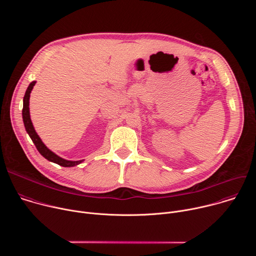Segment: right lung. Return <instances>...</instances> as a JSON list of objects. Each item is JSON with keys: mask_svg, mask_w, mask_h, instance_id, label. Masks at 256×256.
<instances>
[{"mask_svg": "<svg viewBox=\"0 0 256 256\" xmlns=\"http://www.w3.org/2000/svg\"><path fill=\"white\" fill-rule=\"evenodd\" d=\"M35 81L31 82L26 90V93L24 95V98H23V109H22V116H23V122H24V126H25V128H26V132L27 134H29V136L31 138L32 142H34L36 149L38 150V152L46 158L48 159V161L50 162H54V163H56L62 167H72V166H76L80 163L83 162V160H80V161H68V160H64L60 157H58V155H56L54 152H52L50 149L46 148V146L42 142V140H40V138L38 136V134H36L33 126H32V122H31V120H30V114H29V97H30V93H31V90L33 89V86L35 85Z\"/></svg>", "mask_w": 256, "mask_h": 256, "instance_id": "obj_1", "label": "right lung"}]
</instances>
